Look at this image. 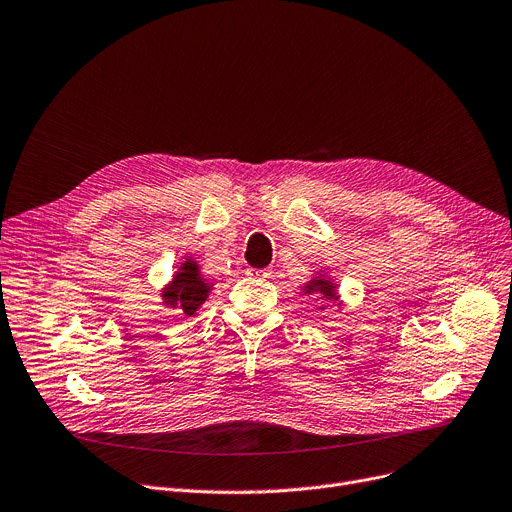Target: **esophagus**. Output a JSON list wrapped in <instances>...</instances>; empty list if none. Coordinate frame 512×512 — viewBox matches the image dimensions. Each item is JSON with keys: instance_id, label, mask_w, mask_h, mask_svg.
<instances>
[{"instance_id": "1", "label": "esophagus", "mask_w": 512, "mask_h": 512, "mask_svg": "<svg viewBox=\"0 0 512 512\" xmlns=\"http://www.w3.org/2000/svg\"><path fill=\"white\" fill-rule=\"evenodd\" d=\"M247 274L253 276V278H270L272 270H270V267H263V270H257V267H249Z\"/></svg>"}]
</instances>
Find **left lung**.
Segmentation results:
<instances>
[{"label":"left lung","instance_id":"8db88e82","mask_svg":"<svg viewBox=\"0 0 512 512\" xmlns=\"http://www.w3.org/2000/svg\"><path fill=\"white\" fill-rule=\"evenodd\" d=\"M303 292L305 294H321V297H324V301H338V290H336V284L330 280V278H326L324 274L321 276H315L313 280H309L305 286H303ZM340 305V303H338ZM319 309H324V307H319Z\"/></svg>","mask_w":512,"mask_h":512}]
</instances>
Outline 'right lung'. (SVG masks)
<instances>
[{
    "mask_svg": "<svg viewBox=\"0 0 512 512\" xmlns=\"http://www.w3.org/2000/svg\"><path fill=\"white\" fill-rule=\"evenodd\" d=\"M213 284L207 282L193 257H184L172 282L161 288V299L166 307L182 309L184 315H195L207 301Z\"/></svg>",
    "mask_w": 512,
    "mask_h": 512,
    "instance_id": "add662e5",
    "label": "right lung"
}]
</instances>
